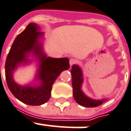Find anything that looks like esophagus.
<instances>
[{"instance_id":"esophagus-1","label":"esophagus","mask_w":131,"mask_h":131,"mask_svg":"<svg viewBox=\"0 0 131 131\" xmlns=\"http://www.w3.org/2000/svg\"><path fill=\"white\" fill-rule=\"evenodd\" d=\"M75 62H76V60H75L74 58H71V59H70L69 64H70V65H71V66H72L73 64H74Z\"/></svg>"}]
</instances>
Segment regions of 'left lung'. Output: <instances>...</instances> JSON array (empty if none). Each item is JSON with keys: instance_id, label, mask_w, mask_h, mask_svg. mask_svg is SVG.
I'll use <instances>...</instances> for the list:
<instances>
[{"instance_id": "1", "label": "left lung", "mask_w": 131, "mask_h": 131, "mask_svg": "<svg viewBox=\"0 0 131 131\" xmlns=\"http://www.w3.org/2000/svg\"><path fill=\"white\" fill-rule=\"evenodd\" d=\"M71 73L72 77V86L73 97L80 105L84 107H96L107 101V99L94 100L88 97L82 90L84 82V75L82 70L78 64H73L71 67Z\"/></svg>"}]
</instances>
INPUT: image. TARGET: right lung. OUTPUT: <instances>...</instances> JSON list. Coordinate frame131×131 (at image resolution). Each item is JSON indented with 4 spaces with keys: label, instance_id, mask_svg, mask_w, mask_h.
<instances>
[{
    "label": "right lung",
    "instance_id": "add662e5",
    "mask_svg": "<svg viewBox=\"0 0 131 131\" xmlns=\"http://www.w3.org/2000/svg\"><path fill=\"white\" fill-rule=\"evenodd\" d=\"M44 35L37 24H29L16 38L5 62V78L9 89L18 100L28 105L39 106L47 102L55 80L70 67L67 58L47 56L42 41ZM33 61L38 63V69L32 82L25 85L16 83L13 73L17 68Z\"/></svg>",
    "mask_w": 131,
    "mask_h": 131
}]
</instances>
